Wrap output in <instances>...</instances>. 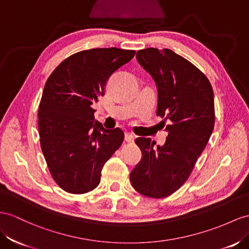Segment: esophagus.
Wrapping results in <instances>:
<instances>
[{
  "label": "esophagus",
  "instance_id": "esophagus-1",
  "mask_svg": "<svg viewBox=\"0 0 249 249\" xmlns=\"http://www.w3.org/2000/svg\"><path fill=\"white\" fill-rule=\"evenodd\" d=\"M125 141L128 142V143L133 142V141H135V136H133L132 133H130V132H126L125 133Z\"/></svg>",
  "mask_w": 249,
  "mask_h": 249
}]
</instances>
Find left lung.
<instances>
[{
	"label": "left lung",
	"instance_id": "obj_1",
	"mask_svg": "<svg viewBox=\"0 0 249 249\" xmlns=\"http://www.w3.org/2000/svg\"><path fill=\"white\" fill-rule=\"evenodd\" d=\"M137 60L158 88L157 116L169 121L163 146L137 138L142 159L130 173L132 187L145 196H168L189 178L214 126L213 90L206 75L170 49L146 48Z\"/></svg>",
	"mask_w": 249,
	"mask_h": 249
}]
</instances>
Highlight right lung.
<instances>
[{
  "label": "right lung",
  "mask_w": 249,
  "mask_h": 249,
  "mask_svg": "<svg viewBox=\"0 0 249 249\" xmlns=\"http://www.w3.org/2000/svg\"><path fill=\"white\" fill-rule=\"evenodd\" d=\"M135 50L94 48L68 56L49 75L39 105L40 143L55 183L70 194H86L123 143L120 128L105 129L92 105L109 76L135 56Z\"/></svg>",
  "instance_id": "obj_1"
}]
</instances>
